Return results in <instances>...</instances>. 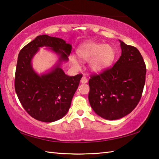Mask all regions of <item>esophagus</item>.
I'll use <instances>...</instances> for the list:
<instances>
[{
    "label": "esophagus",
    "mask_w": 159,
    "mask_h": 159,
    "mask_svg": "<svg viewBox=\"0 0 159 159\" xmlns=\"http://www.w3.org/2000/svg\"><path fill=\"white\" fill-rule=\"evenodd\" d=\"M80 82H81V83H86L88 82V79L85 76H83L81 80H80Z\"/></svg>",
    "instance_id": "obj_1"
}]
</instances>
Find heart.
<instances>
[{
	"instance_id": "b5f03b06",
	"label": "heart",
	"mask_w": 159,
	"mask_h": 159,
	"mask_svg": "<svg viewBox=\"0 0 159 159\" xmlns=\"http://www.w3.org/2000/svg\"><path fill=\"white\" fill-rule=\"evenodd\" d=\"M77 55L83 61H89L90 69L94 72H101L111 65L116 55L114 48L110 45H104L92 41L85 42L78 48ZM70 61L77 64L76 58L71 56Z\"/></svg>"
}]
</instances>
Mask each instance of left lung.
<instances>
[{
    "mask_svg": "<svg viewBox=\"0 0 159 159\" xmlns=\"http://www.w3.org/2000/svg\"><path fill=\"white\" fill-rule=\"evenodd\" d=\"M121 55L111 68L90 76L88 99L97 114L116 120L133 111L140 100L146 65L135 47L120 41Z\"/></svg>",
    "mask_w": 159,
    "mask_h": 159,
    "instance_id": "left-lung-1",
    "label": "left lung"
}]
</instances>
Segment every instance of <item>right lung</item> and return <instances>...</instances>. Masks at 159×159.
<instances>
[{"mask_svg": "<svg viewBox=\"0 0 159 159\" xmlns=\"http://www.w3.org/2000/svg\"><path fill=\"white\" fill-rule=\"evenodd\" d=\"M48 47L60 55L58 63L47 74L40 76L32 68V58L41 47ZM71 45L48 35L38 36L20 50L15 77V89L21 105L35 119L50 123L68 112L82 74L69 76L60 67L68 61Z\"/></svg>", "mask_w": 159, "mask_h": 159, "instance_id": "add662e5", "label": "right lung"}]
</instances>
